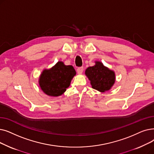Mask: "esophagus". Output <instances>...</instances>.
<instances>
[{
  "label": "esophagus",
  "instance_id": "1",
  "mask_svg": "<svg viewBox=\"0 0 154 154\" xmlns=\"http://www.w3.org/2000/svg\"><path fill=\"white\" fill-rule=\"evenodd\" d=\"M83 71H84V68L82 67V66H81V67H79L77 69V73H79V74H82Z\"/></svg>",
  "mask_w": 154,
  "mask_h": 154
}]
</instances>
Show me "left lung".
Segmentation results:
<instances>
[{"label": "left lung", "instance_id": "left-lung-1", "mask_svg": "<svg viewBox=\"0 0 154 154\" xmlns=\"http://www.w3.org/2000/svg\"><path fill=\"white\" fill-rule=\"evenodd\" d=\"M96 64L85 70V73L91 81L92 88L100 92L109 91L115 82V72L105 66L103 63L95 62Z\"/></svg>", "mask_w": 154, "mask_h": 154}]
</instances>
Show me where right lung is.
I'll return each mask as SVG.
<instances>
[{
	"instance_id": "obj_1",
	"label": "right lung",
	"mask_w": 154,
	"mask_h": 154,
	"mask_svg": "<svg viewBox=\"0 0 154 154\" xmlns=\"http://www.w3.org/2000/svg\"><path fill=\"white\" fill-rule=\"evenodd\" d=\"M76 72L72 65L58 62L50 69H45L39 79V85L48 96L57 97L63 94L70 86Z\"/></svg>"
}]
</instances>
